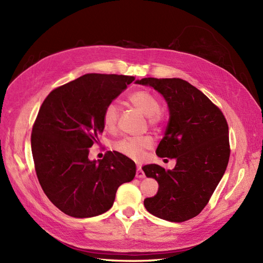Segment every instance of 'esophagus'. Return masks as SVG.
Instances as JSON below:
<instances>
[{
    "instance_id": "obj_1",
    "label": "esophagus",
    "mask_w": 263,
    "mask_h": 263,
    "mask_svg": "<svg viewBox=\"0 0 263 263\" xmlns=\"http://www.w3.org/2000/svg\"><path fill=\"white\" fill-rule=\"evenodd\" d=\"M144 177H145V173H144V171L141 170L140 166H138V168H137V171H136V178L141 179V178H144Z\"/></svg>"
}]
</instances>
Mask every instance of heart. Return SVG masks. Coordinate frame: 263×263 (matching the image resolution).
Listing matches in <instances>:
<instances>
[{
	"label": "heart",
	"instance_id": "1",
	"mask_svg": "<svg viewBox=\"0 0 263 263\" xmlns=\"http://www.w3.org/2000/svg\"><path fill=\"white\" fill-rule=\"evenodd\" d=\"M132 104L147 116V122L151 127H158L163 121V115L160 110V103L156 95L148 90H137L128 97ZM118 121V107L114 102L105 106L103 112V126L105 130L113 132L116 128ZM154 147V139L150 136L125 137L115 142L114 148L126 157L134 160H140L147 150Z\"/></svg>",
	"mask_w": 263,
	"mask_h": 263
}]
</instances>
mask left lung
Here are the masks:
<instances>
[{"instance_id":"obj_1","label":"left lung","mask_w":263,"mask_h":263,"mask_svg":"<svg viewBox=\"0 0 263 263\" xmlns=\"http://www.w3.org/2000/svg\"><path fill=\"white\" fill-rule=\"evenodd\" d=\"M136 83L149 85L163 95L169 123L156 154L176 158L172 170L158 164L142 166L159 184L158 192L144 201L155 216L182 222L197 216L208 205L229 161L228 124L221 110L204 93L179 78H144Z\"/></svg>"}]
</instances>
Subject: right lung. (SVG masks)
I'll return each mask as SVG.
<instances>
[{
	"label": "right lung",
	"mask_w": 263,
	"mask_h": 263,
	"mask_svg": "<svg viewBox=\"0 0 263 263\" xmlns=\"http://www.w3.org/2000/svg\"><path fill=\"white\" fill-rule=\"evenodd\" d=\"M135 80L130 76L84 74L52 90L31 130L39 183L50 202L76 218L98 216L113 206L117 189L130 182L136 164L117 151L101 160L89 153L104 130L103 112Z\"/></svg>",
	"instance_id": "add662e5"
}]
</instances>
